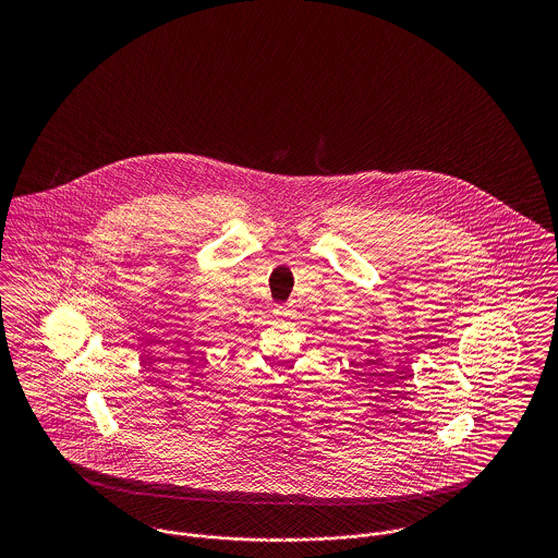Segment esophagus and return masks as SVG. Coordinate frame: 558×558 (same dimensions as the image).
I'll return each instance as SVG.
<instances>
[{"label": "esophagus", "instance_id": "obj_1", "mask_svg": "<svg viewBox=\"0 0 558 558\" xmlns=\"http://www.w3.org/2000/svg\"><path fill=\"white\" fill-rule=\"evenodd\" d=\"M274 316L280 319L292 318V316H294V310H291V307H282V305H280V307H276V310H274Z\"/></svg>", "mask_w": 558, "mask_h": 558}]
</instances>
